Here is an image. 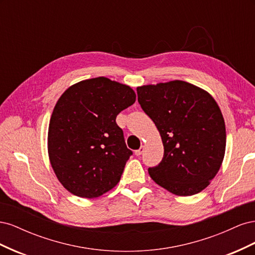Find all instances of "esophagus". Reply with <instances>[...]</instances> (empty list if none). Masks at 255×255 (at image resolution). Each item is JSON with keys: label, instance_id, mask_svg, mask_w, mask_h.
<instances>
[{"label": "esophagus", "instance_id": "obj_1", "mask_svg": "<svg viewBox=\"0 0 255 255\" xmlns=\"http://www.w3.org/2000/svg\"><path fill=\"white\" fill-rule=\"evenodd\" d=\"M143 151H144V146H143V145H141L139 149H138V150H136V151H135V155H137V156L141 155V154L143 153Z\"/></svg>", "mask_w": 255, "mask_h": 255}]
</instances>
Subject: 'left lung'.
Segmentation results:
<instances>
[{
    "label": "left lung",
    "instance_id": "obj_1",
    "mask_svg": "<svg viewBox=\"0 0 255 255\" xmlns=\"http://www.w3.org/2000/svg\"><path fill=\"white\" fill-rule=\"evenodd\" d=\"M138 102L160 134L164 157L149 168L152 180L176 196L206 188L226 152V125L214 98L183 81L137 88Z\"/></svg>",
    "mask_w": 255,
    "mask_h": 255
}]
</instances>
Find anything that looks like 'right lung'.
<instances>
[{"instance_id": "add662e5", "label": "right lung", "mask_w": 255, "mask_h": 255, "mask_svg": "<svg viewBox=\"0 0 255 255\" xmlns=\"http://www.w3.org/2000/svg\"><path fill=\"white\" fill-rule=\"evenodd\" d=\"M135 100L129 86L103 76L76 83L58 99L48 151L58 181L71 194L97 198L118 184L133 152L116 117Z\"/></svg>"}]
</instances>
